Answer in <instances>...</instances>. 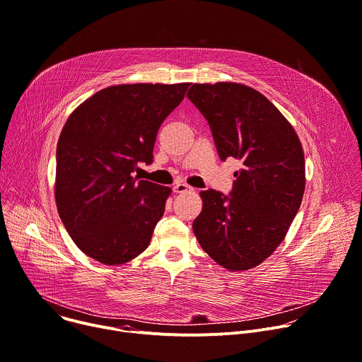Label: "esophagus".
Returning <instances> with one entry per match:
<instances>
[{
	"instance_id": "1",
	"label": "esophagus",
	"mask_w": 362,
	"mask_h": 362,
	"mask_svg": "<svg viewBox=\"0 0 362 362\" xmlns=\"http://www.w3.org/2000/svg\"><path fill=\"white\" fill-rule=\"evenodd\" d=\"M173 190H175L176 193H186V192H192L193 187H190L189 185H186V183H183V182H179V183L175 185Z\"/></svg>"
}]
</instances>
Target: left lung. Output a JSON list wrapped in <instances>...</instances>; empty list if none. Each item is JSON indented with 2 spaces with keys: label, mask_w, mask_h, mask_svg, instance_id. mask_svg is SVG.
<instances>
[{
  "label": "left lung",
  "mask_w": 362,
  "mask_h": 362,
  "mask_svg": "<svg viewBox=\"0 0 362 362\" xmlns=\"http://www.w3.org/2000/svg\"><path fill=\"white\" fill-rule=\"evenodd\" d=\"M189 100L208 120L222 162L242 169L230 196L200 192L193 221L202 249L229 271L262 264L285 239L305 190V158L292 124L259 91L239 83L193 84Z\"/></svg>",
  "instance_id": "1"
}]
</instances>
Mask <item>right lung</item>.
Instances as JSON below:
<instances>
[{"instance_id": "right-lung-1", "label": "right lung", "mask_w": 362, "mask_h": 362, "mask_svg": "<svg viewBox=\"0 0 362 362\" xmlns=\"http://www.w3.org/2000/svg\"><path fill=\"white\" fill-rule=\"evenodd\" d=\"M189 86H110L67 119L57 143V211L78 249L97 262L122 265L148 246L172 189L137 182L133 172L153 162L159 127Z\"/></svg>"}]
</instances>
